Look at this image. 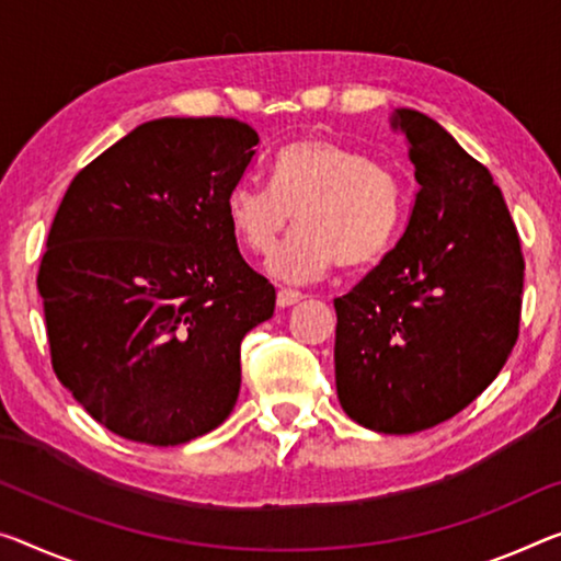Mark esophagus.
Returning a JSON list of instances; mask_svg holds the SVG:
<instances>
[{
  "label": "esophagus",
  "mask_w": 561,
  "mask_h": 561,
  "mask_svg": "<svg viewBox=\"0 0 561 561\" xmlns=\"http://www.w3.org/2000/svg\"><path fill=\"white\" fill-rule=\"evenodd\" d=\"M304 298H306L304 293H298V290H286V288H283V290H278V298H275V300H278V306H280V308H290V306L300 304V300H304Z\"/></svg>",
  "instance_id": "34e87169"
}]
</instances>
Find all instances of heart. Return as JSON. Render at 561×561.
Segmentation results:
<instances>
[{
    "instance_id": "obj_1",
    "label": "heart",
    "mask_w": 561,
    "mask_h": 561,
    "mask_svg": "<svg viewBox=\"0 0 561 561\" xmlns=\"http://www.w3.org/2000/svg\"><path fill=\"white\" fill-rule=\"evenodd\" d=\"M226 213L238 243L268 255L293 220L298 230L271 257L286 283L318 280L339 261L366 265L393 243L403 215L401 178L370 154L335 140H304L275 154L271 187L243 180Z\"/></svg>"
}]
</instances>
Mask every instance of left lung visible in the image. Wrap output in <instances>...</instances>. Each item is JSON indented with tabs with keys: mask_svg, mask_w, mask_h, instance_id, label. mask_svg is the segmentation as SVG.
Instances as JSON below:
<instances>
[{
	"mask_svg": "<svg viewBox=\"0 0 561 561\" xmlns=\"http://www.w3.org/2000/svg\"><path fill=\"white\" fill-rule=\"evenodd\" d=\"M419 193L381 263L335 298V389L370 431L416 434L467 409L519 339L524 255L491 172L442 125L396 110Z\"/></svg>",
	"mask_w": 561,
	"mask_h": 561,
	"instance_id": "left-lung-1",
	"label": "left lung"
}]
</instances>
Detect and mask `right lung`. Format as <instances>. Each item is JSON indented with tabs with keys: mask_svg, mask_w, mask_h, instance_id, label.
<instances>
[{
	"mask_svg": "<svg viewBox=\"0 0 561 561\" xmlns=\"http://www.w3.org/2000/svg\"><path fill=\"white\" fill-rule=\"evenodd\" d=\"M255 148L240 119L162 117L67 187L37 275L51 368L112 434L178 446L236 407L240 343L275 308L226 213Z\"/></svg>",
	"mask_w": 561,
	"mask_h": 561,
	"instance_id": "right-lung-1",
	"label": "right lung"
}]
</instances>
